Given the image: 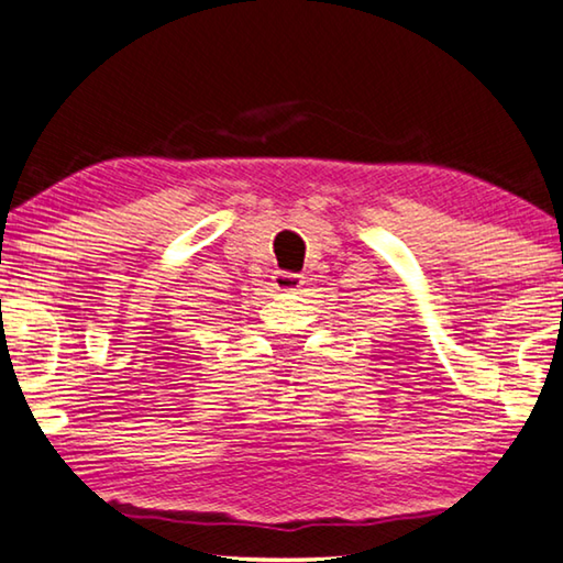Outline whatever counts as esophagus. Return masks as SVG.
I'll return each mask as SVG.
<instances>
[{
	"label": "esophagus",
	"mask_w": 563,
	"mask_h": 563,
	"mask_svg": "<svg viewBox=\"0 0 563 563\" xmlns=\"http://www.w3.org/2000/svg\"><path fill=\"white\" fill-rule=\"evenodd\" d=\"M273 285H275V290H280V292H292V290H298L300 285H302V278L298 273H288V271H275V275H273Z\"/></svg>",
	"instance_id": "34e87169"
}]
</instances>
